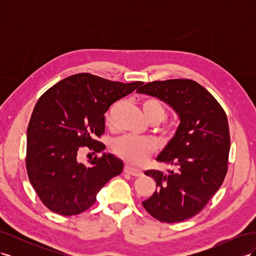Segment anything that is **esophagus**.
Here are the masks:
<instances>
[{
  "mask_svg": "<svg viewBox=\"0 0 256 256\" xmlns=\"http://www.w3.org/2000/svg\"><path fill=\"white\" fill-rule=\"evenodd\" d=\"M124 171H125V173L130 174L131 176H136V177H138V176H141V175H142V171H141V170L134 168L130 166H125V168H124Z\"/></svg>",
  "mask_w": 256,
  "mask_h": 256,
  "instance_id": "34e87169",
  "label": "esophagus"
}]
</instances>
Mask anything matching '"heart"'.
Returning a JSON list of instances; mask_svg holds the SVG:
<instances>
[{
	"instance_id": "heart-1",
	"label": "heart",
	"mask_w": 256,
	"mask_h": 256,
	"mask_svg": "<svg viewBox=\"0 0 256 256\" xmlns=\"http://www.w3.org/2000/svg\"><path fill=\"white\" fill-rule=\"evenodd\" d=\"M114 106L106 112V120H111ZM143 110L150 122H160L168 116V109L158 98H146L143 102ZM157 146L148 138H138L134 136H122L113 144V152L122 159L132 164H143L156 152Z\"/></svg>"
}]
</instances>
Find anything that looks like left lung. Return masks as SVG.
<instances>
[{"mask_svg":"<svg viewBox=\"0 0 256 256\" xmlns=\"http://www.w3.org/2000/svg\"><path fill=\"white\" fill-rule=\"evenodd\" d=\"M138 92L164 100L180 118L174 138L157 157L176 170L145 172L157 190L142 205L160 222H182L202 212L226 178L230 146L226 114L193 80L152 81Z\"/></svg>","mask_w":256,"mask_h":256,"instance_id":"1","label":"left lung"}]
</instances>
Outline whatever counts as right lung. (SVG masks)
Returning a JSON list of instances; mask_svg holds the SVG:
<instances>
[{"label":"right lung","mask_w":256,"mask_h":256,"mask_svg":"<svg viewBox=\"0 0 256 256\" xmlns=\"http://www.w3.org/2000/svg\"><path fill=\"white\" fill-rule=\"evenodd\" d=\"M143 82L122 83L92 74H78L53 85L38 99L28 127L26 166L30 182L51 212L76 216L96 202L122 162L110 154H97L90 164L78 162L83 147L94 152L106 145L104 113Z\"/></svg>","instance_id":"obj_1"}]
</instances>
